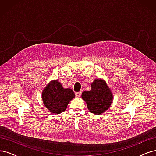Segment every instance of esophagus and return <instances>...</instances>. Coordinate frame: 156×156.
I'll return each mask as SVG.
<instances>
[{
    "mask_svg": "<svg viewBox=\"0 0 156 156\" xmlns=\"http://www.w3.org/2000/svg\"><path fill=\"white\" fill-rule=\"evenodd\" d=\"M75 96H76V97H81V92H75Z\"/></svg>",
    "mask_w": 156,
    "mask_h": 156,
    "instance_id": "1",
    "label": "esophagus"
}]
</instances>
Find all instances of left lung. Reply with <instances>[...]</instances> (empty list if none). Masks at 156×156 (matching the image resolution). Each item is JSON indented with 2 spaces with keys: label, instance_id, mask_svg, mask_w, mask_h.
Listing matches in <instances>:
<instances>
[{
  "label": "left lung",
  "instance_id": "8db88e82",
  "mask_svg": "<svg viewBox=\"0 0 156 156\" xmlns=\"http://www.w3.org/2000/svg\"><path fill=\"white\" fill-rule=\"evenodd\" d=\"M90 91L82 93V98L87 104L88 110L95 115H101L110 107L113 96L103 79H96L91 84Z\"/></svg>",
  "mask_w": 156,
  "mask_h": 156
}]
</instances>
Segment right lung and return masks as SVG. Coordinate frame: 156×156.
<instances>
[{"label":"right lung","instance_id":"right-lung-1","mask_svg":"<svg viewBox=\"0 0 156 156\" xmlns=\"http://www.w3.org/2000/svg\"><path fill=\"white\" fill-rule=\"evenodd\" d=\"M75 98L72 89L64 88L57 80L51 81L42 92V100L53 114H59L66 109L69 101Z\"/></svg>","mask_w":156,"mask_h":156}]
</instances>
